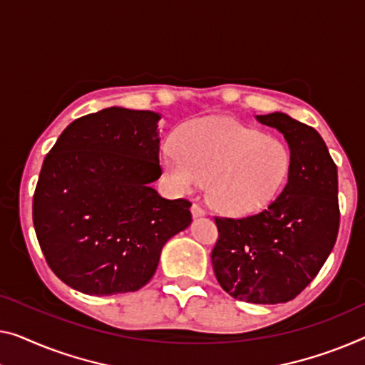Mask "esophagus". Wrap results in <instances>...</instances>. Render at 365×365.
Segmentation results:
<instances>
[{
	"label": "esophagus",
	"instance_id": "obj_1",
	"mask_svg": "<svg viewBox=\"0 0 365 365\" xmlns=\"http://www.w3.org/2000/svg\"><path fill=\"white\" fill-rule=\"evenodd\" d=\"M192 215H193V217L205 216V210L201 208V206H200L198 203H193V206H192Z\"/></svg>",
	"mask_w": 365,
	"mask_h": 365
}]
</instances>
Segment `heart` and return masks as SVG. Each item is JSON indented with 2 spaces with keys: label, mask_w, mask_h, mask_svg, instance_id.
Wrapping results in <instances>:
<instances>
[{
  "label": "heart",
  "mask_w": 365,
  "mask_h": 365,
  "mask_svg": "<svg viewBox=\"0 0 365 365\" xmlns=\"http://www.w3.org/2000/svg\"><path fill=\"white\" fill-rule=\"evenodd\" d=\"M178 152L164 165L182 192L210 183V200L227 215H249L269 205L290 170V150L231 118H206L183 126Z\"/></svg>",
  "instance_id": "obj_1"
}]
</instances>
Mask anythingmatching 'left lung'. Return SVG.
Wrapping results in <instances>:
<instances>
[{"instance_id": "obj_1", "label": "left lung", "mask_w": 365, "mask_h": 365, "mask_svg": "<svg viewBox=\"0 0 365 365\" xmlns=\"http://www.w3.org/2000/svg\"><path fill=\"white\" fill-rule=\"evenodd\" d=\"M290 148L288 182L267 208L241 217L215 216L211 262L222 290L241 302H290L308 287L339 231L338 168L318 130L284 113L257 116Z\"/></svg>"}]
</instances>
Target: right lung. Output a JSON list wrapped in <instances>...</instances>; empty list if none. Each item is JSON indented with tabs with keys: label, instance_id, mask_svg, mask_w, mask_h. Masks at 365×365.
I'll return each mask as SVG.
<instances>
[{
	"label": "right lung",
	"instance_id": "obj_1",
	"mask_svg": "<svg viewBox=\"0 0 365 365\" xmlns=\"http://www.w3.org/2000/svg\"><path fill=\"white\" fill-rule=\"evenodd\" d=\"M152 111L106 108L78 118L43 159L32 198L37 241L51 270L86 295L135 292L164 244L192 222L188 200L162 198Z\"/></svg>",
	"mask_w": 365,
	"mask_h": 365
}]
</instances>
